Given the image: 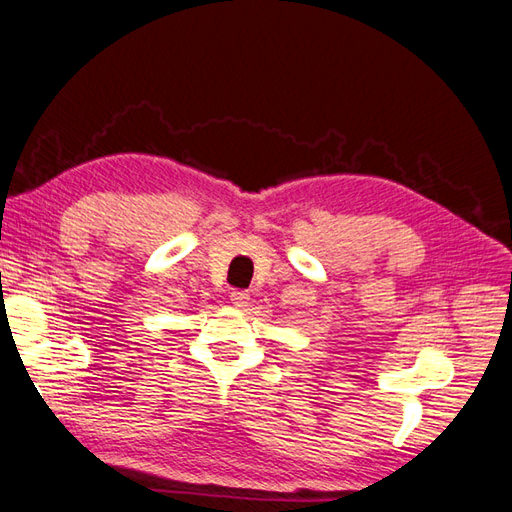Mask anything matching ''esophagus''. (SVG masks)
I'll return each instance as SVG.
<instances>
[{"mask_svg":"<svg viewBox=\"0 0 512 512\" xmlns=\"http://www.w3.org/2000/svg\"><path fill=\"white\" fill-rule=\"evenodd\" d=\"M230 302H232L236 308H243V306H247V302H249V293H247V291H241V289H234V291L230 293Z\"/></svg>","mask_w":512,"mask_h":512,"instance_id":"obj_1","label":"esophagus"}]
</instances>
